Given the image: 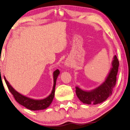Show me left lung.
<instances>
[{"label":"left lung","mask_w":130,"mask_h":130,"mask_svg":"<svg viewBox=\"0 0 130 130\" xmlns=\"http://www.w3.org/2000/svg\"><path fill=\"white\" fill-rule=\"evenodd\" d=\"M112 68L106 80L102 85L91 91H85L76 87V93L81 102L87 104H97L104 102L112 93L113 89L116 85V76L118 72L119 62L116 56H114L112 63Z\"/></svg>","instance_id":"1"}]
</instances>
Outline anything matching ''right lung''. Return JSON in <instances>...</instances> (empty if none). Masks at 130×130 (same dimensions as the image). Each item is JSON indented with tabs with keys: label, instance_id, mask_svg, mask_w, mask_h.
I'll use <instances>...</instances> for the list:
<instances>
[{
	"label": "right lung",
	"instance_id": "obj_1",
	"mask_svg": "<svg viewBox=\"0 0 130 130\" xmlns=\"http://www.w3.org/2000/svg\"><path fill=\"white\" fill-rule=\"evenodd\" d=\"M60 74V71L58 69L55 70L53 73V79H54V85L53 88V90L52 93L50 95L47 97L46 98L42 100H34L30 99L27 97H26L22 94H20L17 92L11 86L9 83L6 80L5 77H4V80L7 84V86L10 92L12 93V94L15 98V100L20 104L23 105L26 108L28 109L32 110V111H36V110H41L46 109V108L49 106L51 104L53 99L55 93V87L56 84V80L58 74Z\"/></svg>",
	"mask_w": 130,
	"mask_h": 130
}]
</instances>
